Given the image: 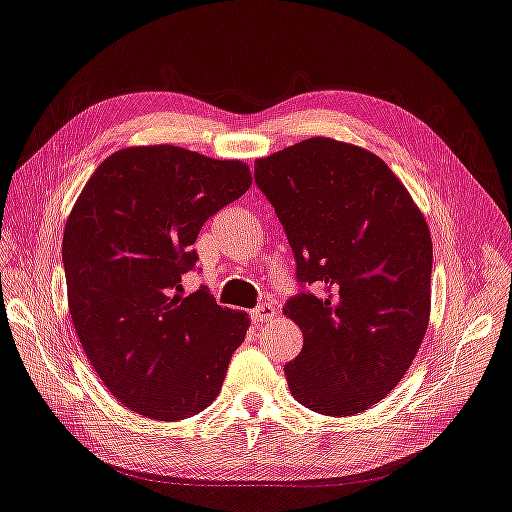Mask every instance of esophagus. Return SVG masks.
I'll list each match as a JSON object with an SVG mask.
<instances>
[{"label":"esophagus","instance_id":"1","mask_svg":"<svg viewBox=\"0 0 512 512\" xmlns=\"http://www.w3.org/2000/svg\"><path fill=\"white\" fill-rule=\"evenodd\" d=\"M274 316H276V309H274L272 303H261L259 307H255V309L251 311V318H253L255 322H268V320H272Z\"/></svg>","mask_w":512,"mask_h":512}]
</instances>
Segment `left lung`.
Listing matches in <instances>:
<instances>
[{
  "mask_svg": "<svg viewBox=\"0 0 512 512\" xmlns=\"http://www.w3.org/2000/svg\"><path fill=\"white\" fill-rule=\"evenodd\" d=\"M297 261L301 291L284 316L303 349L284 366L305 408L351 416L404 379L431 314L433 244L410 192L360 146L309 138L255 161Z\"/></svg>",
  "mask_w": 512,
  "mask_h": 512,
  "instance_id": "8db88e82",
  "label": "left lung"
}]
</instances>
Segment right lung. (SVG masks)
<instances>
[{
	"instance_id": "1",
	"label": "right lung",
	"mask_w": 512,
	"mask_h": 512,
	"mask_svg": "<svg viewBox=\"0 0 512 512\" xmlns=\"http://www.w3.org/2000/svg\"><path fill=\"white\" fill-rule=\"evenodd\" d=\"M253 182L249 165L180 146H131L92 173L66 219L62 263L77 337L104 387L154 420L203 412L249 316L184 295L203 224Z\"/></svg>"
}]
</instances>
